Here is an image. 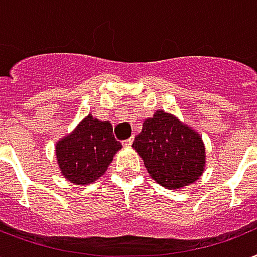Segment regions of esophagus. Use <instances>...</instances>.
Here are the masks:
<instances>
[{
  "mask_svg": "<svg viewBox=\"0 0 257 257\" xmlns=\"http://www.w3.org/2000/svg\"><path fill=\"white\" fill-rule=\"evenodd\" d=\"M133 141H134V139H133V138L126 139V141H123V146H124V147H130L131 145H133Z\"/></svg>",
  "mask_w": 257,
  "mask_h": 257,
  "instance_id": "obj_1",
  "label": "esophagus"
}]
</instances>
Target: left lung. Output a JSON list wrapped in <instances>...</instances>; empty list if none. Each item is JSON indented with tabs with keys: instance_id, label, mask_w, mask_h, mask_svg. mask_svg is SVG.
I'll return each instance as SVG.
<instances>
[{
	"instance_id": "8db88e82",
	"label": "left lung",
	"mask_w": 257,
	"mask_h": 257,
	"mask_svg": "<svg viewBox=\"0 0 257 257\" xmlns=\"http://www.w3.org/2000/svg\"><path fill=\"white\" fill-rule=\"evenodd\" d=\"M133 149L151 178L170 190L196 182L205 170L206 154L200 133L164 110L145 119Z\"/></svg>"
}]
</instances>
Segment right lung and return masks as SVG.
<instances>
[{"label":"right lung","mask_w":257,"mask_h":257,"mask_svg":"<svg viewBox=\"0 0 257 257\" xmlns=\"http://www.w3.org/2000/svg\"><path fill=\"white\" fill-rule=\"evenodd\" d=\"M122 149L112 134V124L88 114L56 143L61 176L71 184L89 185L101 177Z\"/></svg>","instance_id":"add662e5"}]
</instances>
